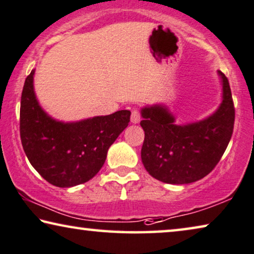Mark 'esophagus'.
<instances>
[{"label":"esophagus","instance_id":"esophagus-1","mask_svg":"<svg viewBox=\"0 0 254 254\" xmlns=\"http://www.w3.org/2000/svg\"><path fill=\"white\" fill-rule=\"evenodd\" d=\"M140 120H141V116H140V112L138 109H134V111H132V114H131V122L133 124H137L140 122Z\"/></svg>","mask_w":254,"mask_h":254}]
</instances>
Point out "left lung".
<instances>
[{"label": "left lung", "mask_w": 254, "mask_h": 254, "mask_svg": "<svg viewBox=\"0 0 254 254\" xmlns=\"http://www.w3.org/2000/svg\"><path fill=\"white\" fill-rule=\"evenodd\" d=\"M218 75L222 101L206 119L178 126L165 105L141 109L140 126L145 131L141 161L155 179L172 185L195 183L209 175L220 161L233 134L235 108L228 79L220 70Z\"/></svg>", "instance_id": "8db88e82"}]
</instances>
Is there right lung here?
Wrapping results in <instances>:
<instances>
[{"label": "right lung", "mask_w": 254, "mask_h": 254, "mask_svg": "<svg viewBox=\"0 0 254 254\" xmlns=\"http://www.w3.org/2000/svg\"><path fill=\"white\" fill-rule=\"evenodd\" d=\"M34 73L24 84L20 103V138L30 164L48 183L74 187L97 175L108 148L130 122V111L62 122L43 111L34 92Z\"/></svg>", "instance_id": "add662e5"}]
</instances>
